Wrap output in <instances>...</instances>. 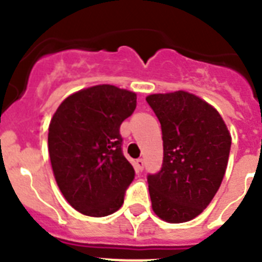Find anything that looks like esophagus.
<instances>
[{"label": "esophagus", "instance_id": "obj_1", "mask_svg": "<svg viewBox=\"0 0 262 262\" xmlns=\"http://www.w3.org/2000/svg\"><path fill=\"white\" fill-rule=\"evenodd\" d=\"M136 168L139 169V170H140V172H142L143 169H144V160L143 159H138L136 160Z\"/></svg>", "mask_w": 262, "mask_h": 262}]
</instances>
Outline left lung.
<instances>
[{"label": "left lung", "mask_w": 262, "mask_h": 262, "mask_svg": "<svg viewBox=\"0 0 262 262\" xmlns=\"http://www.w3.org/2000/svg\"><path fill=\"white\" fill-rule=\"evenodd\" d=\"M163 131V168L148 176L152 210L168 223L194 219L226 173L231 134L216 108L184 90L148 96Z\"/></svg>", "instance_id": "1"}]
</instances>
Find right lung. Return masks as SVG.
Returning <instances> with one entry per match:
<instances>
[{"instance_id":"add662e5","label":"right lung","mask_w":262,"mask_h":262,"mask_svg":"<svg viewBox=\"0 0 262 262\" xmlns=\"http://www.w3.org/2000/svg\"><path fill=\"white\" fill-rule=\"evenodd\" d=\"M136 107V93L96 85L67 97L48 127L53 176L67 202L81 214L118 211L135 170L122 154L119 127Z\"/></svg>"}]
</instances>
